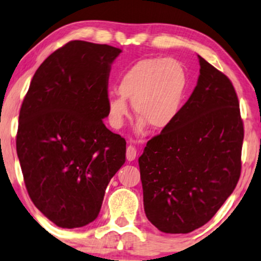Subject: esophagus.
<instances>
[{"label":"esophagus","instance_id":"obj_1","mask_svg":"<svg viewBox=\"0 0 261 261\" xmlns=\"http://www.w3.org/2000/svg\"><path fill=\"white\" fill-rule=\"evenodd\" d=\"M136 156H137V149L135 148L133 144L127 145V148H126V159H127V161H134V160L136 159Z\"/></svg>","mask_w":261,"mask_h":261}]
</instances>
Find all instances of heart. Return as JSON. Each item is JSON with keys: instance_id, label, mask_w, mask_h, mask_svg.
Instances as JSON below:
<instances>
[{"instance_id": "obj_1", "label": "heart", "mask_w": 261, "mask_h": 261, "mask_svg": "<svg viewBox=\"0 0 261 261\" xmlns=\"http://www.w3.org/2000/svg\"><path fill=\"white\" fill-rule=\"evenodd\" d=\"M187 88V74L181 62L174 58L147 57L128 65L118 81V92L109 98V119L120 127L127 114V100L145 123L154 130L169 126L178 116Z\"/></svg>"}]
</instances>
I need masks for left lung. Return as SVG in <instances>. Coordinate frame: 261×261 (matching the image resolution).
Segmentation results:
<instances>
[{
    "instance_id": "1",
    "label": "left lung",
    "mask_w": 261,
    "mask_h": 261,
    "mask_svg": "<svg viewBox=\"0 0 261 261\" xmlns=\"http://www.w3.org/2000/svg\"><path fill=\"white\" fill-rule=\"evenodd\" d=\"M198 58L200 74L190 99L138 159L145 216L169 234L207 223L241 174L244 123L234 86Z\"/></svg>"
}]
</instances>
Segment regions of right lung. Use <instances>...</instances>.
Returning a JSON list of instances; mask_svg holds the SVG:
<instances>
[{
  "mask_svg": "<svg viewBox=\"0 0 261 261\" xmlns=\"http://www.w3.org/2000/svg\"><path fill=\"white\" fill-rule=\"evenodd\" d=\"M120 48L72 40L37 69L19 114L16 152L33 204L61 228L93 222L126 142L105 126Z\"/></svg>",
  "mask_w": 261,
  "mask_h": 261,
  "instance_id": "right-lung-1",
  "label": "right lung"
}]
</instances>
